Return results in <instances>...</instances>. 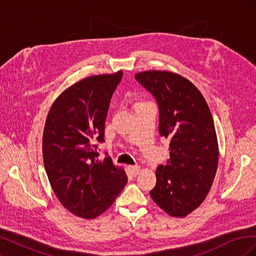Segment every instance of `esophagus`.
<instances>
[{"label":"esophagus","mask_w":256,"mask_h":256,"mask_svg":"<svg viewBox=\"0 0 256 256\" xmlns=\"http://www.w3.org/2000/svg\"><path fill=\"white\" fill-rule=\"evenodd\" d=\"M140 170H141L140 166H130V172L134 176H136L138 174V172H140Z\"/></svg>","instance_id":"34e87169"}]
</instances>
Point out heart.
<instances>
[{
	"label": "heart",
	"instance_id": "obj_1",
	"mask_svg": "<svg viewBox=\"0 0 256 256\" xmlns=\"http://www.w3.org/2000/svg\"><path fill=\"white\" fill-rule=\"evenodd\" d=\"M138 104H142V102H138Z\"/></svg>",
	"mask_w": 256,
	"mask_h": 256
}]
</instances>
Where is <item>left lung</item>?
<instances>
[{"instance_id":"1","label":"left lung","mask_w":256,"mask_h":256,"mask_svg":"<svg viewBox=\"0 0 256 256\" xmlns=\"http://www.w3.org/2000/svg\"><path fill=\"white\" fill-rule=\"evenodd\" d=\"M134 78L156 99L159 134L170 140L168 164L157 168L150 194L170 216H186L206 198L218 168L212 115L196 85L180 74L147 70Z\"/></svg>"}]
</instances>
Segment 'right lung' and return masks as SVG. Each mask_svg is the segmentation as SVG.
Masks as SVG:
<instances>
[{
    "label": "right lung",
    "instance_id": "right-lung-1",
    "mask_svg": "<svg viewBox=\"0 0 256 256\" xmlns=\"http://www.w3.org/2000/svg\"><path fill=\"white\" fill-rule=\"evenodd\" d=\"M122 72L92 76L65 90L46 120L42 158L51 187L65 208L94 219L109 208L127 184L110 157L98 159L96 142L104 141L111 97Z\"/></svg>",
    "mask_w": 256,
    "mask_h": 256
}]
</instances>
